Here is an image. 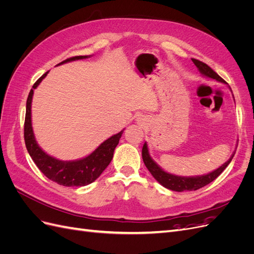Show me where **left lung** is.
<instances>
[{"mask_svg":"<svg viewBox=\"0 0 254 254\" xmlns=\"http://www.w3.org/2000/svg\"><path fill=\"white\" fill-rule=\"evenodd\" d=\"M191 60H193L194 64L198 67V70L200 71V73L203 74L204 76H206V77L216 79L217 81H220V82H226L216 72L213 71L209 65L202 63V61L194 59V58H191ZM233 157H234V153L224 165L217 168L216 171H214L207 175L198 176V177H180V176H175L172 174H168V173L164 172L159 165H157L155 163V161H153L149 157L147 144L145 143L143 145V148H142V158L144 161V164L146 165V167H147V170L150 172V174L155 177V179L160 184H162L164 188H166L168 190H176V191L196 190H199V189L205 187L206 184H209L212 181H214L222 172L226 170V167L230 164V162H231Z\"/></svg>","mask_w":254,"mask_h":254,"instance_id":"obj_1","label":"left lung"}]
</instances>
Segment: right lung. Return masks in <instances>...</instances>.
<instances>
[{"mask_svg": "<svg viewBox=\"0 0 254 254\" xmlns=\"http://www.w3.org/2000/svg\"><path fill=\"white\" fill-rule=\"evenodd\" d=\"M88 56H75L64 60L59 64H63L68 61L78 60L87 58ZM49 72L44 73L38 79L30 90L27 102H26V113L24 122V140L27 151L32 157L35 164L43 173L45 177L54 182H56L64 187H84L95 181L105 168L109 165L113 158V152L122 136L123 131L114 134L108 140L102 143L98 147L91 153L90 156L77 161H60L47 155L39 146H38L33 128H32V98L34 94V89L47 76Z\"/></svg>", "mask_w": 254, "mask_h": 254, "instance_id": "obj_1", "label": "right lung"}]
</instances>
